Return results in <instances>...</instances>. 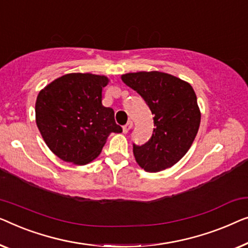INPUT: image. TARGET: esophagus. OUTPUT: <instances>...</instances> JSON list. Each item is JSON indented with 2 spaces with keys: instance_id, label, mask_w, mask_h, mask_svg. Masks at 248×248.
Returning a JSON list of instances; mask_svg holds the SVG:
<instances>
[{
  "instance_id": "1",
  "label": "esophagus",
  "mask_w": 248,
  "mask_h": 248,
  "mask_svg": "<svg viewBox=\"0 0 248 248\" xmlns=\"http://www.w3.org/2000/svg\"><path fill=\"white\" fill-rule=\"evenodd\" d=\"M132 125H134V124H132V121L129 120L128 123H127V124L124 125V132H125V134H127V132L132 128Z\"/></svg>"
}]
</instances>
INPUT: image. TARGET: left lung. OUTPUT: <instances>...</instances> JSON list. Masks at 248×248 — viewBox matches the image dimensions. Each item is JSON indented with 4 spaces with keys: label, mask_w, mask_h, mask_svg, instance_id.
I'll return each mask as SVG.
<instances>
[{
    "label": "left lung",
    "mask_w": 248,
    "mask_h": 248,
    "mask_svg": "<svg viewBox=\"0 0 248 248\" xmlns=\"http://www.w3.org/2000/svg\"><path fill=\"white\" fill-rule=\"evenodd\" d=\"M125 85L140 94L154 114L152 138L134 144L136 162L146 172L170 169L186 154L200 127L201 112L192 86L163 72L121 75Z\"/></svg>",
    "instance_id": "left-lung-1"
}]
</instances>
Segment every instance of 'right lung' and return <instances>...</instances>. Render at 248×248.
<instances>
[{
  "label": "right lung",
  "instance_id": "add662e5",
  "mask_svg": "<svg viewBox=\"0 0 248 248\" xmlns=\"http://www.w3.org/2000/svg\"><path fill=\"white\" fill-rule=\"evenodd\" d=\"M109 78L91 73L62 75L40 91L36 123L51 152L65 162L85 165L100 155L111 132H123L114 111L102 104Z\"/></svg>",
  "mask_w": 248,
  "mask_h": 248
}]
</instances>
